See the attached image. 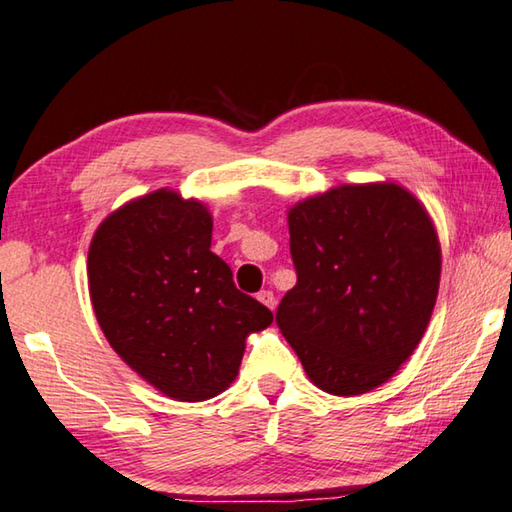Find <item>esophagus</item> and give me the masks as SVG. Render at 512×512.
Here are the masks:
<instances>
[{"instance_id": "esophagus-1", "label": "esophagus", "mask_w": 512, "mask_h": 512, "mask_svg": "<svg viewBox=\"0 0 512 512\" xmlns=\"http://www.w3.org/2000/svg\"><path fill=\"white\" fill-rule=\"evenodd\" d=\"M257 300L259 302H262L264 306H268V309H275V306H277V300H275V295L271 293V291H262V293H257Z\"/></svg>"}]
</instances>
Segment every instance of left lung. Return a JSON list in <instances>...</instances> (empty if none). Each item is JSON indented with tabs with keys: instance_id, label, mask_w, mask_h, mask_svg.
<instances>
[{
	"instance_id": "obj_1",
	"label": "left lung",
	"mask_w": 512,
	"mask_h": 512,
	"mask_svg": "<svg viewBox=\"0 0 512 512\" xmlns=\"http://www.w3.org/2000/svg\"><path fill=\"white\" fill-rule=\"evenodd\" d=\"M297 284L277 327L315 387L360 396L387 383L430 324L441 244L430 212L396 181L342 183L286 212Z\"/></svg>"
}]
</instances>
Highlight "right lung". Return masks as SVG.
I'll list each match as a JSON object with an SVG mask.
<instances>
[{
    "mask_svg": "<svg viewBox=\"0 0 512 512\" xmlns=\"http://www.w3.org/2000/svg\"><path fill=\"white\" fill-rule=\"evenodd\" d=\"M210 244L206 203L159 188L109 212L87 255L89 297L111 349L183 403L226 392L250 333L273 322L264 304L237 291Z\"/></svg>",
    "mask_w": 512,
    "mask_h": 512,
    "instance_id": "1",
    "label": "right lung"
}]
</instances>
